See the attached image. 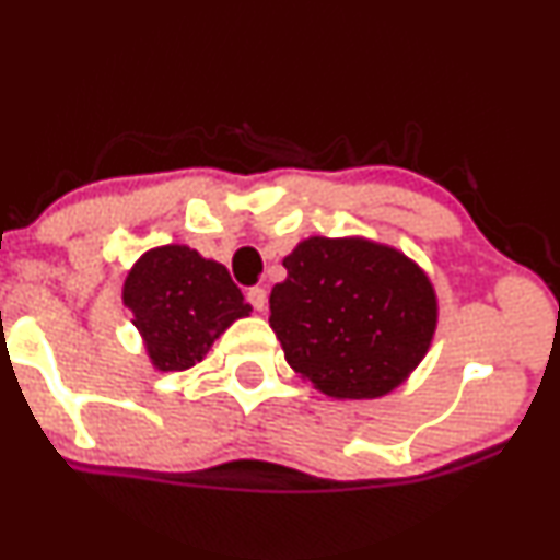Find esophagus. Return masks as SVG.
Returning a JSON list of instances; mask_svg holds the SVG:
<instances>
[{
    "label": "esophagus",
    "mask_w": 560,
    "mask_h": 560,
    "mask_svg": "<svg viewBox=\"0 0 560 560\" xmlns=\"http://www.w3.org/2000/svg\"><path fill=\"white\" fill-rule=\"evenodd\" d=\"M247 300H249V305H253L255 311H258V313L266 311V305H268V294H266V289H262V287H253V289H249V292H247Z\"/></svg>",
    "instance_id": "obj_1"
}]
</instances>
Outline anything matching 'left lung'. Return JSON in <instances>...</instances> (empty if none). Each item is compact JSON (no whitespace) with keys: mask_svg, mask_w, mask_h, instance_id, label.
<instances>
[{"mask_svg":"<svg viewBox=\"0 0 560 560\" xmlns=\"http://www.w3.org/2000/svg\"><path fill=\"white\" fill-rule=\"evenodd\" d=\"M271 289V329L294 374L334 400H374L416 371L436 329L419 262L363 236H311Z\"/></svg>","mask_w":560,"mask_h":560,"instance_id":"8db88e82","label":"left lung"}]
</instances>
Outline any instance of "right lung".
<instances>
[{"instance_id": "obj_1", "label": "right lung", "mask_w": 560, "mask_h": 560, "mask_svg": "<svg viewBox=\"0 0 560 560\" xmlns=\"http://www.w3.org/2000/svg\"><path fill=\"white\" fill-rule=\"evenodd\" d=\"M124 305L158 371L191 369L236 318L253 311L226 266L186 244L147 249L126 276Z\"/></svg>"}]
</instances>
